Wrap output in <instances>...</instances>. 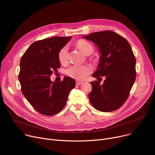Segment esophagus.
<instances>
[{"mask_svg": "<svg viewBox=\"0 0 155 155\" xmlns=\"http://www.w3.org/2000/svg\"><path fill=\"white\" fill-rule=\"evenodd\" d=\"M83 83V82L82 81H76V84L77 85V86H79V85H81Z\"/></svg>", "mask_w": 155, "mask_h": 155, "instance_id": "1", "label": "esophagus"}]
</instances>
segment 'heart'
Here are the masks:
<instances>
[{"instance_id": "heart-1", "label": "heart", "mask_w": 155, "mask_h": 155, "mask_svg": "<svg viewBox=\"0 0 155 155\" xmlns=\"http://www.w3.org/2000/svg\"><path fill=\"white\" fill-rule=\"evenodd\" d=\"M76 45L85 55H90L93 52L94 48L90 43L84 40H79ZM68 47H63L58 54V60L61 64H65L68 61ZM92 71L91 66L88 65H72L66 70L67 74L76 79H84Z\"/></svg>"}]
</instances>
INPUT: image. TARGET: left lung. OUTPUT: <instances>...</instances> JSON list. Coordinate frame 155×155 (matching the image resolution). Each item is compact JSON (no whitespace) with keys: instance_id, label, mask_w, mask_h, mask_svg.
<instances>
[{"instance_id":"1","label":"left lung","mask_w":155,"mask_h":155,"mask_svg":"<svg viewBox=\"0 0 155 155\" xmlns=\"http://www.w3.org/2000/svg\"><path fill=\"white\" fill-rule=\"evenodd\" d=\"M83 38L93 41L100 51V62L94 78L105 76L103 84L91 81L89 100L100 112H112L127 99L136 79V58L129 42L112 31L94 32Z\"/></svg>"}]
</instances>
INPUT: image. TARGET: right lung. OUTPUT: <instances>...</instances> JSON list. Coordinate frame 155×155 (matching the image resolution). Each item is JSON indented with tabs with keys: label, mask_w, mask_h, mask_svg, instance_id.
<instances>
[{
	"label": "right lung",
	"mask_w": 155,
	"mask_h": 155,
	"mask_svg": "<svg viewBox=\"0 0 155 155\" xmlns=\"http://www.w3.org/2000/svg\"><path fill=\"white\" fill-rule=\"evenodd\" d=\"M55 36L36 41L29 47L20 61L19 80L21 91L31 106L48 116L60 112L71 91L75 87L74 79L51 82L50 76L61 67L58 54L71 39Z\"/></svg>",
	"instance_id": "add662e5"
}]
</instances>
